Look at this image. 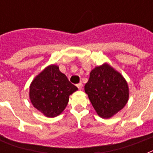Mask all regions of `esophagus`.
<instances>
[{"instance_id": "obj_1", "label": "esophagus", "mask_w": 153, "mask_h": 153, "mask_svg": "<svg viewBox=\"0 0 153 153\" xmlns=\"http://www.w3.org/2000/svg\"><path fill=\"white\" fill-rule=\"evenodd\" d=\"M77 87L79 89V90H81L82 88V82H79V83L77 84Z\"/></svg>"}]
</instances>
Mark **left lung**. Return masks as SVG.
<instances>
[{
    "instance_id": "8db88e82",
    "label": "left lung",
    "mask_w": 153,
    "mask_h": 153,
    "mask_svg": "<svg viewBox=\"0 0 153 153\" xmlns=\"http://www.w3.org/2000/svg\"><path fill=\"white\" fill-rule=\"evenodd\" d=\"M85 92L98 116L103 118H109L123 109L129 96L126 79L107 63L91 71Z\"/></svg>"
}]
</instances>
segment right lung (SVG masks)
I'll use <instances>...</instances> for the list:
<instances>
[{
	"instance_id": "right-lung-1",
	"label": "right lung",
	"mask_w": 153,
	"mask_h": 153,
	"mask_svg": "<svg viewBox=\"0 0 153 153\" xmlns=\"http://www.w3.org/2000/svg\"><path fill=\"white\" fill-rule=\"evenodd\" d=\"M77 90L58 66L50 65L33 79L29 98L36 109L48 117H55L64 110L69 96Z\"/></svg>"
}]
</instances>
